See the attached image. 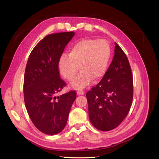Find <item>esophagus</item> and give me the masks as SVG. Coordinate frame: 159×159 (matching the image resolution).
I'll list each match as a JSON object with an SVG mask.
<instances>
[{"instance_id":"1","label":"esophagus","mask_w":159,"mask_h":159,"mask_svg":"<svg viewBox=\"0 0 159 159\" xmlns=\"http://www.w3.org/2000/svg\"><path fill=\"white\" fill-rule=\"evenodd\" d=\"M85 93V91L84 90L79 89L78 91H77V94L78 95H84Z\"/></svg>"}]
</instances>
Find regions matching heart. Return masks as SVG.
<instances>
[{"instance_id": "heart-1", "label": "heart", "mask_w": 159, "mask_h": 159, "mask_svg": "<svg viewBox=\"0 0 159 159\" xmlns=\"http://www.w3.org/2000/svg\"><path fill=\"white\" fill-rule=\"evenodd\" d=\"M110 45L103 39L84 38L75 42L70 48L69 55L63 54L59 60L61 75L69 81H74L81 70L73 86L82 88L103 78L111 57Z\"/></svg>"}]
</instances>
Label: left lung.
<instances>
[{
  "instance_id": "8db88e82",
  "label": "left lung",
  "mask_w": 159,
  "mask_h": 159,
  "mask_svg": "<svg viewBox=\"0 0 159 159\" xmlns=\"http://www.w3.org/2000/svg\"><path fill=\"white\" fill-rule=\"evenodd\" d=\"M86 97L90 121L101 131L116 128L128 115L133 98V74L125 53L117 43L111 64Z\"/></svg>"
}]
</instances>
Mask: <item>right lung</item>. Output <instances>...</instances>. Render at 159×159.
<instances>
[{"instance_id": "obj_1", "label": "right lung", "mask_w": 159, "mask_h": 159, "mask_svg": "<svg viewBox=\"0 0 159 159\" xmlns=\"http://www.w3.org/2000/svg\"><path fill=\"white\" fill-rule=\"evenodd\" d=\"M74 32L51 34L41 40L28 57L24 78V99L35 127L47 134L61 132L68 121L75 91L56 96L66 85L60 78L59 60Z\"/></svg>"}]
</instances>
